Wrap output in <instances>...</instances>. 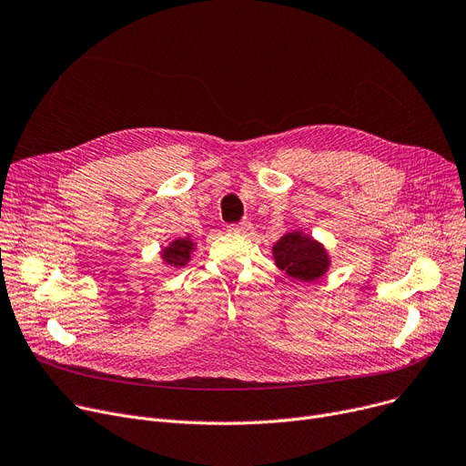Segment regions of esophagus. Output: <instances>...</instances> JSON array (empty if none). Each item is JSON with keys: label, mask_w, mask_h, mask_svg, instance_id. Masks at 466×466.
Instances as JSON below:
<instances>
[{"label": "esophagus", "mask_w": 466, "mask_h": 466, "mask_svg": "<svg viewBox=\"0 0 466 466\" xmlns=\"http://www.w3.org/2000/svg\"><path fill=\"white\" fill-rule=\"evenodd\" d=\"M249 228H251L249 223H236V225H228L227 227V230L232 232V234H245Z\"/></svg>", "instance_id": "esophagus-1"}]
</instances>
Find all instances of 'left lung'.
<instances>
[{"label":"left lung","instance_id":"left-lung-1","mask_svg":"<svg viewBox=\"0 0 466 466\" xmlns=\"http://www.w3.org/2000/svg\"><path fill=\"white\" fill-rule=\"evenodd\" d=\"M277 268L301 283H313L329 268V257L324 247L311 236L289 232L273 247Z\"/></svg>","mask_w":466,"mask_h":466}]
</instances>
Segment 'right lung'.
Here are the masks:
<instances>
[{
    "instance_id": "1",
    "label": "right lung",
    "mask_w": 466,
    "mask_h": 466,
    "mask_svg": "<svg viewBox=\"0 0 466 466\" xmlns=\"http://www.w3.org/2000/svg\"><path fill=\"white\" fill-rule=\"evenodd\" d=\"M193 249H195V243L189 238H185V239L179 238V239H174L168 247H165L161 257L168 266L183 268L185 264L191 260V251Z\"/></svg>"
}]
</instances>
